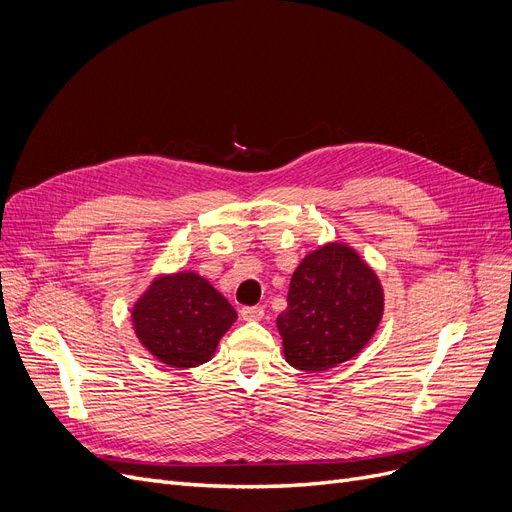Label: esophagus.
I'll return each instance as SVG.
<instances>
[{
  "label": "esophagus",
  "mask_w": 512,
  "mask_h": 512,
  "mask_svg": "<svg viewBox=\"0 0 512 512\" xmlns=\"http://www.w3.org/2000/svg\"><path fill=\"white\" fill-rule=\"evenodd\" d=\"M239 315L243 321H260L264 317V309L262 306H243Z\"/></svg>",
  "instance_id": "1"
}]
</instances>
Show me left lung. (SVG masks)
Masks as SVG:
<instances>
[{"label":"left lung","mask_w":512,"mask_h":512,"mask_svg":"<svg viewBox=\"0 0 512 512\" xmlns=\"http://www.w3.org/2000/svg\"><path fill=\"white\" fill-rule=\"evenodd\" d=\"M376 273L349 245L327 243L292 275L288 309L277 317L283 355L302 372H325L355 357L382 319Z\"/></svg>","instance_id":"8db88e82"}]
</instances>
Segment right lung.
<instances>
[{
	"label": "right lung",
	"mask_w": 512,
	"mask_h": 512,
	"mask_svg": "<svg viewBox=\"0 0 512 512\" xmlns=\"http://www.w3.org/2000/svg\"><path fill=\"white\" fill-rule=\"evenodd\" d=\"M134 330L145 349L170 367L206 363L237 313L220 292L195 273L153 281L132 311Z\"/></svg>",
	"instance_id": "1"
}]
</instances>
